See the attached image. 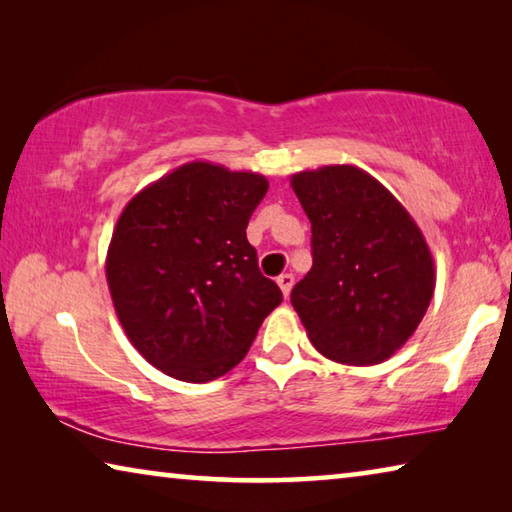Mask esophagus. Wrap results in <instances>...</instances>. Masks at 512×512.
Here are the masks:
<instances>
[{"mask_svg":"<svg viewBox=\"0 0 512 512\" xmlns=\"http://www.w3.org/2000/svg\"><path fill=\"white\" fill-rule=\"evenodd\" d=\"M277 284H280L284 298H289V293L293 289V275L291 273H282L280 277H277Z\"/></svg>","mask_w":512,"mask_h":512,"instance_id":"1","label":"esophagus"}]
</instances>
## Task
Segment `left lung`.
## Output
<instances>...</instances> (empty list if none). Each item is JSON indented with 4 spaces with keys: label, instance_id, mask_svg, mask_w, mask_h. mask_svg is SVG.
<instances>
[{
    "label": "left lung",
    "instance_id": "obj_1",
    "mask_svg": "<svg viewBox=\"0 0 512 512\" xmlns=\"http://www.w3.org/2000/svg\"><path fill=\"white\" fill-rule=\"evenodd\" d=\"M311 223L314 266L291 291L323 357L375 366L411 339L436 287L422 230L388 189L354 164L291 176Z\"/></svg>",
    "mask_w": 512,
    "mask_h": 512
}]
</instances>
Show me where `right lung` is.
I'll list each match as a JSON object with an SVG mask.
<instances>
[{"instance_id":"right-lung-1","label":"right lung","mask_w":512,"mask_h":512,"mask_svg":"<svg viewBox=\"0 0 512 512\" xmlns=\"http://www.w3.org/2000/svg\"><path fill=\"white\" fill-rule=\"evenodd\" d=\"M266 189L262 173L196 160L121 212L106 257L112 305L128 341L164 375L192 384L225 375L282 302L246 239Z\"/></svg>"}]
</instances>
